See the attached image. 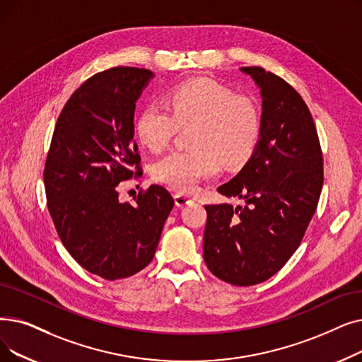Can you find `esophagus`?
<instances>
[{"label":"esophagus","instance_id":"34e87169","mask_svg":"<svg viewBox=\"0 0 362 362\" xmlns=\"http://www.w3.org/2000/svg\"><path fill=\"white\" fill-rule=\"evenodd\" d=\"M175 202H176L177 207H183V206H186V204H191L192 198L177 192V194H175Z\"/></svg>","mask_w":362,"mask_h":362}]
</instances>
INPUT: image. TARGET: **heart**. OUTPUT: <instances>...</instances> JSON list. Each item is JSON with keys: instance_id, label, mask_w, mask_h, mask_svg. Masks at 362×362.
Masks as SVG:
<instances>
[{"instance_id": "obj_1", "label": "heart", "mask_w": 362, "mask_h": 362, "mask_svg": "<svg viewBox=\"0 0 362 362\" xmlns=\"http://www.w3.org/2000/svg\"><path fill=\"white\" fill-rule=\"evenodd\" d=\"M180 127L189 129V149H176L156 161L152 176L179 192H192L222 167L241 165L253 155L260 137L257 105L209 78H195L168 90L165 105L146 103L134 129L149 151H163Z\"/></svg>"}]
</instances>
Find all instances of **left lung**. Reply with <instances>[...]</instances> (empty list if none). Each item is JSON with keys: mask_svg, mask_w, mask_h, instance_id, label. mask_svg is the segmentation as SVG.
Wrapping results in <instances>:
<instances>
[{"mask_svg": "<svg viewBox=\"0 0 362 362\" xmlns=\"http://www.w3.org/2000/svg\"><path fill=\"white\" fill-rule=\"evenodd\" d=\"M241 71L260 87V140L244 168L217 189L244 206H206L204 260L218 279L248 287L274 276L300 245L317 211L324 161L300 94L260 66Z\"/></svg>", "mask_w": 362, "mask_h": 362, "instance_id": "obj_1", "label": "left lung"}]
</instances>
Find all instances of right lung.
I'll return each instance as SVG.
<instances>
[{
    "instance_id": "obj_1",
    "label": "right lung",
    "mask_w": 362,
    "mask_h": 362,
    "mask_svg": "<svg viewBox=\"0 0 362 362\" xmlns=\"http://www.w3.org/2000/svg\"><path fill=\"white\" fill-rule=\"evenodd\" d=\"M152 72L115 66L94 74L62 109L44 165L47 207L60 241L83 268L127 278L151 263L175 199L164 186L119 202L118 185L144 175L134 109Z\"/></svg>"
}]
</instances>
